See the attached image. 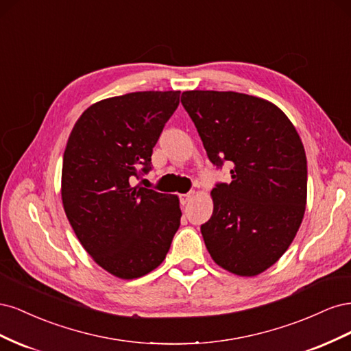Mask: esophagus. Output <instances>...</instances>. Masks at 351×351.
<instances>
[{"label": "esophagus", "instance_id": "esophagus-1", "mask_svg": "<svg viewBox=\"0 0 351 351\" xmlns=\"http://www.w3.org/2000/svg\"><path fill=\"white\" fill-rule=\"evenodd\" d=\"M192 197H193V193H184V195H180V202H182L183 205H186V204H189L190 200H192Z\"/></svg>", "mask_w": 351, "mask_h": 351}]
</instances>
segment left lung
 I'll return each mask as SVG.
<instances>
[{
	"label": "left lung",
	"instance_id": "8db88e82",
	"mask_svg": "<svg viewBox=\"0 0 351 351\" xmlns=\"http://www.w3.org/2000/svg\"><path fill=\"white\" fill-rule=\"evenodd\" d=\"M182 104L209 161L230 162L231 183L212 189L214 212L200 227L210 258L240 277L277 262L302 224L307 161L293 123L277 105L239 92L187 90Z\"/></svg>",
	"mask_w": 351,
	"mask_h": 351
}]
</instances>
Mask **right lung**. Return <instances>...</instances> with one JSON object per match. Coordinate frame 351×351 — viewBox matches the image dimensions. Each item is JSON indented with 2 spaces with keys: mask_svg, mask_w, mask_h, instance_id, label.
Returning <instances> with one entry per match:
<instances>
[{
  "mask_svg": "<svg viewBox=\"0 0 351 351\" xmlns=\"http://www.w3.org/2000/svg\"><path fill=\"white\" fill-rule=\"evenodd\" d=\"M178 104L180 90L102 99L80 115L67 141L61 173L66 215L90 258L121 280L159 267L180 227L176 195L133 186L151 169L154 146Z\"/></svg>",
  "mask_w": 351,
  "mask_h": 351,
  "instance_id": "add662e5",
  "label": "right lung"
}]
</instances>
